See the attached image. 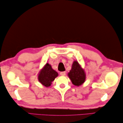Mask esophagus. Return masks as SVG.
I'll return each instance as SVG.
<instances>
[{
    "label": "esophagus",
    "mask_w": 123,
    "mask_h": 123,
    "mask_svg": "<svg viewBox=\"0 0 123 123\" xmlns=\"http://www.w3.org/2000/svg\"><path fill=\"white\" fill-rule=\"evenodd\" d=\"M60 75H62V76H64V75H66V72H65V71H63V72H60Z\"/></svg>",
    "instance_id": "34e87169"
}]
</instances>
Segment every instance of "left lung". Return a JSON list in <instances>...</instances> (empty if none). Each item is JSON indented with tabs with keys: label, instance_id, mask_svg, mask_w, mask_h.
<instances>
[{
	"label": "left lung",
	"instance_id": "1",
	"mask_svg": "<svg viewBox=\"0 0 123 123\" xmlns=\"http://www.w3.org/2000/svg\"><path fill=\"white\" fill-rule=\"evenodd\" d=\"M68 75L73 85L74 86H79L85 81L86 74L84 70L77 61H74L73 62L71 70Z\"/></svg>",
	"mask_w": 123,
	"mask_h": 123
}]
</instances>
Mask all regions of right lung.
I'll return each mask as SVG.
<instances>
[{
  "instance_id": "right-lung-1",
  "label": "right lung",
  "mask_w": 123,
  "mask_h": 123,
  "mask_svg": "<svg viewBox=\"0 0 123 123\" xmlns=\"http://www.w3.org/2000/svg\"><path fill=\"white\" fill-rule=\"evenodd\" d=\"M57 76V72L52 68L50 64L46 63L39 72L38 79L42 85L46 87H49Z\"/></svg>"
}]
</instances>
